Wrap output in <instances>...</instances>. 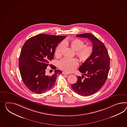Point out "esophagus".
Here are the masks:
<instances>
[{"instance_id": "esophagus-1", "label": "esophagus", "mask_w": 127, "mask_h": 127, "mask_svg": "<svg viewBox=\"0 0 127 127\" xmlns=\"http://www.w3.org/2000/svg\"><path fill=\"white\" fill-rule=\"evenodd\" d=\"M62 73H63V75H68L69 74L68 73H67V72H63Z\"/></svg>"}]
</instances>
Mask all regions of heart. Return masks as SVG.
Here are the masks:
<instances>
[{"instance_id": "obj_1", "label": "heart", "mask_w": 127, "mask_h": 127, "mask_svg": "<svg viewBox=\"0 0 127 127\" xmlns=\"http://www.w3.org/2000/svg\"><path fill=\"white\" fill-rule=\"evenodd\" d=\"M64 44L70 46L72 48L76 51V54L82 62L87 61L90 58L93 53V48L91 46H84L83 41L78 39L65 40L64 43H61L57 46L55 50V55H61L62 51L64 48ZM79 65V62L75 58H64L59 63V67L62 70L71 72L75 70Z\"/></svg>"}]
</instances>
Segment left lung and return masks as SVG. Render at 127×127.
Listing matches in <instances>:
<instances>
[{
    "instance_id": "1",
    "label": "left lung",
    "mask_w": 127,
    "mask_h": 127,
    "mask_svg": "<svg viewBox=\"0 0 127 127\" xmlns=\"http://www.w3.org/2000/svg\"><path fill=\"white\" fill-rule=\"evenodd\" d=\"M76 36L91 40L93 46L92 55L79 68L83 75L82 77L77 76V81L71 85L72 88L77 94L88 96L98 92L105 82L110 69V59L104 43L95 36L89 33Z\"/></svg>"
}]
</instances>
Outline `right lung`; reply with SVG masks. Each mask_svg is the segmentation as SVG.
<instances>
[{
    "label": "right lung",
    "instance_id": "obj_1",
    "mask_svg": "<svg viewBox=\"0 0 127 127\" xmlns=\"http://www.w3.org/2000/svg\"><path fill=\"white\" fill-rule=\"evenodd\" d=\"M65 36L40 34L33 36L23 45L20 55V72L24 83L33 93L40 94L50 90L55 83L57 75L62 71L57 69L51 76L46 74L49 62L53 59L56 48ZM51 68L56 69L53 65Z\"/></svg>",
    "mask_w": 127,
    "mask_h": 127
}]
</instances>
